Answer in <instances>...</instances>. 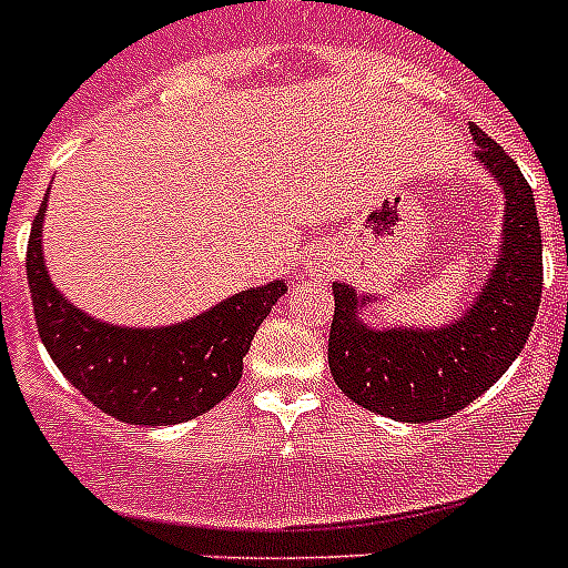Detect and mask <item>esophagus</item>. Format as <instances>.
I'll use <instances>...</instances> for the list:
<instances>
[{
  "mask_svg": "<svg viewBox=\"0 0 568 568\" xmlns=\"http://www.w3.org/2000/svg\"><path fill=\"white\" fill-rule=\"evenodd\" d=\"M333 264H329V261H318V264H313V267H310V273L313 275H318V278H327V275H333Z\"/></svg>",
  "mask_w": 568,
  "mask_h": 568,
  "instance_id": "obj_1",
  "label": "esophagus"
}]
</instances>
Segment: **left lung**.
Listing matches in <instances>:
<instances>
[{"label":"left lung","instance_id":"left-lung-1","mask_svg":"<svg viewBox=\"0 0 568 568\" xmlns=\"http://www.w3.org/2000/svg\"><path fill=\"white\" fill-rule=\"evenodd\" d=\"M475 159L504 193V230L484 290L444 327H375L369 295L333 281L329 369L341 393L375 415L433 424L484 395L524 349L544 287L538 210L518 164L471 124Z\"/></svg>","mask_w":568,"mask_h":568}]
</instances>
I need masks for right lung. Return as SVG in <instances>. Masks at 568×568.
Returning a JSON list of instances; mask_svg holds the SVG:
<instances>
[{
    "label": "right lung",
    "mask_w": 568,
    "mask_h": 568,
    "mask_svg": "<svg viewBox=\"0 0 568 568\" xmlns=\"http://www.w3.org/2000/svg\"><path fill=\"white\" fill-rule=\"evenodd\" d=\"M48 193L30 227L28 284L42 344L64 378L102 413L135 426L184 424L222 404L239 386L255 329L287 284L241 290L168 327H119L93 318L62 295L44 267Z\"/></svg>",
    "instance_id": "add662e5"
}]
</instances>
